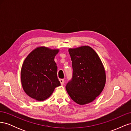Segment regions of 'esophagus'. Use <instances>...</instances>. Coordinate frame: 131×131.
<instances>
[{
    "mask_svg": "<svg viewBox=\"0 0 131 131\" xmlns=\"http://www.w3.org/2000/svg\"><path fill=\"white\" fill-rule=\"evenodd\" d=\"M59 80V81H60L61 85H63V84H64V79H60Z\"/></svg>",
    "mask_w": 131,
    "mask_h": 131,
    "instance_id": "esophagus-1",
    "label": "esophagus"
}]
</instances>
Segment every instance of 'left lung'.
<instances>
[{"label": "left lung", "mask_w": 131, "mask_h": 131, "mask_svg": "<svg viewBox=\"0 0 131 131\" xmlns=\"http://www.w3.org/2000/svg\"><path fill=\"white\" fill-rule=\"evenodd\" d=\"M72 61V78L66 88L77 103L84 105L93 101L105 84L104 66L95 51L88 46L69 49Z\"/></svg>", "instance_id": "left-lung-1"}]
</instances>
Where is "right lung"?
Wrapping results in <instances>:
<instances>
[{
	"instance_id": "add662e5",
	"label": "right lung",
	"mask_w": 131,
	"mask_h": 131,
	"mask_svg": "<svg viewBox=\"0 0 131 131\" xmlns=\"http://www.w3.org/2000/svg\"><path fill=\"white\" fill-rule=\"evenodd\" d=\"M58 51L40 47L28 55L21 71L22 87L28 96L39 101H44L61 85L54 61Z\"/></svg>"
}]
</instances>
